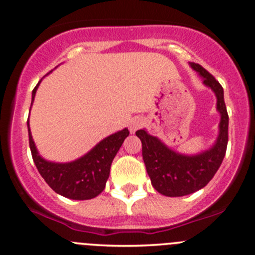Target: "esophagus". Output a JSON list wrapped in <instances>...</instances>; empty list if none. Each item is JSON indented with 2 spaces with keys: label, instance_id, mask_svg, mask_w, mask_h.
<instances>
[{
  "label": "esophagus",
  "instance_id": "obj_1",
  "mask_svg": "<svg viewBox=\"0 0 255 255\" xmlns=\"http://www.w3.org/2000/svg\"><path fill=\"white\" fill-rule=\"evenodd\" d=\"M142 126V120L141 119H138V117H135V119H132L128 123V127H129V130L130 133H134L135 130H138L139 128H140Z\"/></svg>",
  "mask_w": 255,
  "mask_h": 255
}]
</instances>
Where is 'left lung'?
<instances>
[{"label": "left lung", "instance_id": "1", "mask_svg": "<svg viewBox=\"0 0 255 255\" xmlns=\"http://www.w3.org/2000/svg\"><path fill=\"white\" fill-rule=\"evenodd\" d=\"M190 66L202 77L203 85L211 88L217 97L220 122L219 134L213 146L196 155H184L169 149L157 136L150 135L145 129L135 133L141 140L142 159L151 184L156 191L168 197L190 195L205 187L219 169L228 146L229 116L223 87L200 64L190 63Z\"/></svg>", "mask_w": 255, "mask_h": 255}]
</instances>
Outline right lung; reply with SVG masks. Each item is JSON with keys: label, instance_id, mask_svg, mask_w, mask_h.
Listing matches in <instances>:
<instances>
[{"label": "right lung", "instance_id": "right-lung-1", "mask_svg": "<svg viewBox=\"0 0 255 255\" xmlns=\"http://www.w3.org/2000/svg\"><path fill=\"white\" fill-rule=\"evenodd\" d=\"M41 81L32 91L31 105ZM27 128L32 159L42 178L57 194L71 200H91L105 189L113 159L125 139L129 135V130L125 128L106 136L82 157L66 163H57L47 161L38 153L33 142L29 121Z\"/></svg>", "mask_w": 255, "mask_h": 255}]
</instances>
